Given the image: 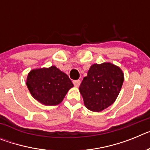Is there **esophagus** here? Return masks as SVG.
I'll return each instance as SVG.
<instances>
[{"mask_svg":"<svg viewBox=\"0 0 150 150\" xmlns=\"http://www.w3.org/2000/svg\"><path fill=\"white\" fill-rule=\"evenodd\" d=\"M73 83H74V85L75 86L78 87L79 86V85H80V83H81V81H80L79 79H77V80H74V81H73Z\"/></svg>","mask_w":150,"mask_h":150,"instance_id":"esophagus-1","label":"esophagus"}]
</instances>
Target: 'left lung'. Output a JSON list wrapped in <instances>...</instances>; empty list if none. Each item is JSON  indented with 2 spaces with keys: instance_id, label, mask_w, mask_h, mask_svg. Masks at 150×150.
I'll list each match as a JSON object with an SVG mask.
<instances>
[{
  "instance_id": "obj_1",
  "label": "left lung",
  "mask_w": 150,
  "mask_h": 150,
  "mask_svg": "<svg viewBox=\"0 0 150 150\" xmlns=\"http://www.w3.org/2000/svg\"><path fill=\"white\" fill-rule=\"evenodd\" d=\"M124 74L111 63L95 64L83 78L79 91L85 106L94 112H100L114 103L121 90Z\"/></svg>"
}]
</instances>
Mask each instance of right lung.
Here are the masks:
<instances>
[{"instance_id": "1", "label": "right lung", "mask_w": 150, "mask_h": 150, "mask_svg": "<svg viewBox=\"0 0 150 150\" xmlns=\"http://www.w3.org/2000/svg\"><path fill=\"white\" fill-rule=\"evenodd\" d=\"M26 85L34 98L48 106L60 104L74 86L67 74L55 66L31 71L28 75Z\"/></svg>"}]
</instances>
